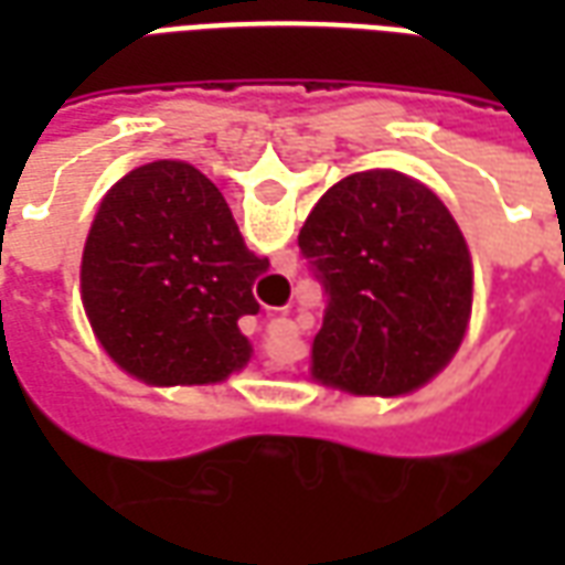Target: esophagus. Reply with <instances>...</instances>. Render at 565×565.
<instances>
[{"mask_svg": "<svg viewBox=\"0 0 565 565\" xmlns=\"http://www.w3.org/2000/svg\"><path fill=\"white\" fill-rule=\"evenodd\" d=\"M266 332H269L271 339L278 342V339H290L294 335V320H287V318H275L269 320V327H266Z\"/></svg>", "mask_w": 565, "mask_h": 565, "instance_id": "1", "label": "esophagus"}]
</instances>
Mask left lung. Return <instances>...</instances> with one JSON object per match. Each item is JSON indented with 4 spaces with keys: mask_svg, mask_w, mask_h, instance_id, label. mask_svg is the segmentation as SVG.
Returning <instances> with one entry per match:
<instances>
[{
    "mask_svg": "<svg viewBox=\"0 0 565 565\" xmlns=\"http://www.w3.org/2000/svg\"><path fill=\"white\" fill-rule=\"evenodd\" d=\"M323 284L311 375L356 396L424 387L457 354L472 315V257L445 202L393 169L332 184L299 230Z\"/></svg>",
    "mask_w": 565,
    "mask_h": 565,
    "instance_id": "left-lung-1",
    "label": "left lung"
}]
</instances>
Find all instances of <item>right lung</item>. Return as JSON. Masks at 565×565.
I'll return each instance as SVG.
<instances>
[{
	"label": "right lung",
	"instance_id": "1",
	"mask_svg": "<svg viewBox=\"0 0 565 565\" xmlns=\"http://www.w3.org/2000/svg\"><path fill=\"white\" fill-rule=\"evenodd\" d=\"M269 259L247 250L205 174L157 160L124 174L93 217L81 299L105 354L153 387L217 384L250 360L238 318L257 315Z\"/></svg>",
	"mask_w": 565,
	"mask_h": 565
}]
</instances>
